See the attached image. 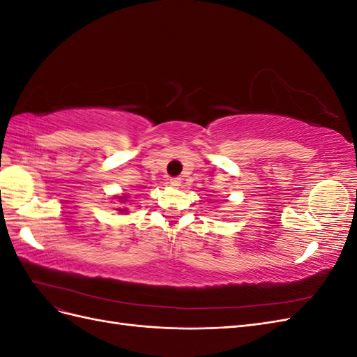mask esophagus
<instances>
[{"label":"esophagus","mask_w":357,"mask_h":357,"mask_svg":"<svg viewBox=\"0 0 357 357\" xmlns=\"http://www.w3.org/2000/svg\"><path fill=\"white\" fill-rule=\"evenodd\" d=\"M169 185H171V186H174V188H178V186H181V178H180V177H174V178H171V180H169Z\"/></svg>","instance_id":"esophagus-1"}]
</instances>
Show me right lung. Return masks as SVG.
<instances>
[{
  "instance_id": "1",
  "label": "right lung",
  "mask_w": 357,
  "mask_h": 357,
  "mask_svg": "<svg viewBox=\"0 0 357 357\" xmlns=\"http://www.w3.org/2000/svg\"><path fill=\"white\" fill-rule=\"evenodd\" d=\"M121 199H125V197H121ZM121 211H123V210H121Z\"/></svg>"
}]
</instances>
